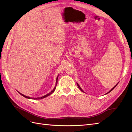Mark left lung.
<instances>
[{"label": "left lung", "mask_w": 132, "mask_h": 132, "mask_svg": "<svg viewBox=\"0 0 132 132\" xmlns=\"http://www.w3.org/2000/svg\"><path fill=\"white\" fill-rule=\"evenodd\" d=\"M117 85H116V86H114V87H113V88H112V89H111V90H110V91H109V93H107V94H108V93H110V92H111V91H112V90H113V89H114V87H116V86H117ZM77 85H78V87H79V89H80V90H81V91H82V92H84V91H82V90H81V87H80V86H79V85H78V84H77Z\"/></svg>", "instance_id": "8db88e82"}]
</instances>
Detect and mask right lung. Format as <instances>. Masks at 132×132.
Returning <instances> with one entry per match:
<instances>
[{
	"label": "right lung",
	"instance_id": "obj_1",
	"mask_svg": "<svg viewBox=\"0 0 132 132\" xmlns=\"http://www.w3.org/2000/svg\"><path fill=\"white\" fill-rule=\"evenodd\" d=\"M58 76L57 77V79H56V84H55V87H54V88L53 89V90H52L51 91V92H50V93H49V94H47V95H45V96H42V97H37V98H33V97H28V96H25V95H23V94H21V93H20V95H21L22 96H23V97H26V98H30V99H35V100H39V99H42V98H45L46 97H47V96H48L49 95H50L51 94H52L53 93H54V91H55V88H56V86H57V81H58Z\"/></svg>",
	"mask_w": 132,
	"mask_h": 132
}]
</instances>
